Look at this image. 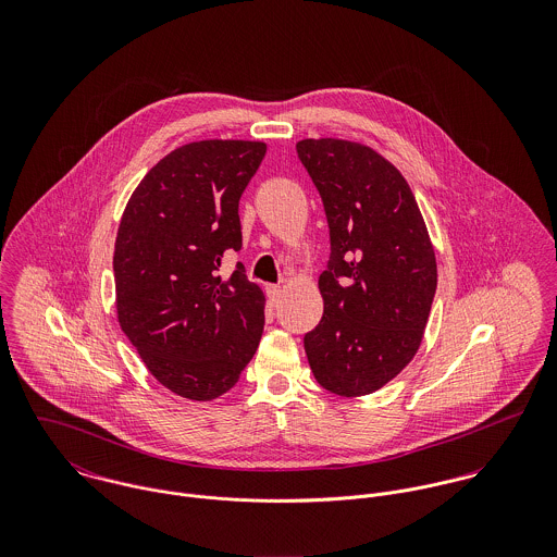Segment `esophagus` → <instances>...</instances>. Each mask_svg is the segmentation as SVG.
Segmentation results:
<instances>
[{"instance_id":"1","label":"esophagus","mask_w":557,"mask_h":557,"mask_svg":"<svg viewBox=\"0 0 557 557\" xmlns=\"http://www.w3.org/2000/svg\"><path fill=\"white\" fill-rule=\"evenodd\" d=\"M265 289H268V298H270V302L276 307V305H278V300H281V296H283V287H281V285H268Z\"/></svg>"}]
</instances>
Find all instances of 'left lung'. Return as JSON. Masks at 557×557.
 I'll list each match as a JSON object with an SVG mask.
<instances>
[{
  "instance_id": "1",
  "label": "left lung",
  "mask_w": 557,
  "mask_h": 557,
  "mask_svg": "<svg viewBox=\"0 0 557 557\" xmlns=\"http://www.w3.org/2000/svg\"><path fill=\"white\" fill-rule=\"evenodd\" d=\"M296 150L330 227L323 315L305 336L307 358L325 391L364 397L393 382L422 343L437 287L435 248L391 160L332 137L302 139Z\"/></svg>"
}]
</instances>
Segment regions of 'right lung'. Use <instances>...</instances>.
Masks as SVG:
<instances>
[{
	"label": "right lung",
	"mask_w": 557,
	"mask_h": 557,
	"mask_svg": "<svg viewBox=\"0 0 557 557\" xmlns=\"http://www.w3.org/2000/svg\"><path fill=\"white\" fill-rule=\"evenodd\" d=\"M263 141L206 139L159 160L131 195L113 250L115 309L160 384L190 400L232 391L257 351L265 296L238 263L239 197Z\"/></svg>",
	"instance_id": "right-lung-1"
}]
</instances>
